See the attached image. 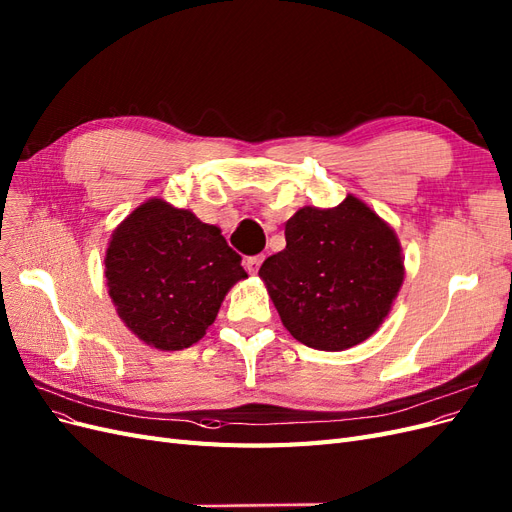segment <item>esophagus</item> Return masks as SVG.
<instances>
[{
	"mask_svg": "<svg viewBox=\"0 0 512 512\" xmlns=\"http://www.w3.org/2000/svg\"><path fill=\"white\" fill-rule=\"evenodd\" d=\"M262 260H265V256H250V258H245V269L250 271L252 275H256L258 273V269H260V265H262Z\"/></svg>",
	"mask_w": 512,
	"mask_h": 512,
	"instance_id": "esophagus-1",
	"label": "esophagus"
}]
</instances>
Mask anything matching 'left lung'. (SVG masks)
<instances>
[{
  "label": "left lung",
  "mask_w": 512,
  "mask_h": 512,
  "mask_svg": "<svg viewBox=\"0 0 512 512\" xmlns=\"http://www.w3.org/2000/svg\"><path fill=\"white\" fill-rule=\"evenodd\" d=\"M284 327L316 350H346L374 335L404 284L395 230L363 200L303 207L286 222V250L258 271Z\"/></svg>",
  "instance_id": "1"
}]
</instances>
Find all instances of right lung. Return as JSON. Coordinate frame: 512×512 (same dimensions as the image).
Masks as SVG:
<instances>
[{
	"instance_id": "add662e5",
	"label": "right lung",
	"mask_w": 512,
	"mask_h": 512,
	"mask_svg": "<svg viewBox=\"0 0 512 512\" xmlns=\"http://www.w3.org/2000/svg\"><path fill=\"white\" fill-rule=\"evenodd\" d=\"M104 267L119 318L158 350L196 344L226 292L247 277L218 226L162 198L136 207L113 230Z\"/></svg>"
}]
</instances>
